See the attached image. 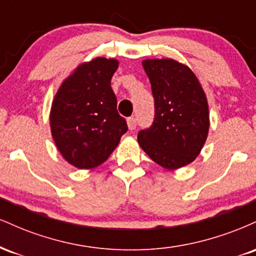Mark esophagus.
Segmentation results:
<instances>
[{"mask_svg":"<svg viewBox=\"0 0 256 256\" xmlns=\"http://www.w3.org/2000/svg\"><path fill=\"white\" fill-rule=\"evenodd\" d=\"M128 126L130 130H134L137 126V120L134 118V116H130V118H128Z\"/></svg>","mask_w":256,"mask_h":256,"instance_id":"1","label":"esophagus"}]
</instances>
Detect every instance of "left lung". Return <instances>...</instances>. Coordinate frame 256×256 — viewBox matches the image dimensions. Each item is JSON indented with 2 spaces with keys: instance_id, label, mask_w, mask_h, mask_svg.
<instances>
[{
  "instance_id": "obj_1",
  "label": "left lung",
  "mask_w": 256,
  "mask_h": 256,
  "mask_svg": "<svg viewBox=\"0 0 256 256\" xmlns=\"http://www.w3.org/2000/svg\"><path fill=\"white\" fill-rule=\"evenodd\" d=\"M152 84L155 116L150 128L138 132L149 158L167 170L189 165L201 152L210 128L204 91L194 72L172 58L143 60Z\"/></svg>"
}]
</instances>
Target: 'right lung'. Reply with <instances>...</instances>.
Listing matches in <instances>:
<instances>
[{"mask_svg":"<svg viewBox=\"0 0 256 256\" xmlns=\"http://www.w3.org/2000/svg\"><path fill=\"white\" fill-rule=\"evenodd\" d=\"M118 64L116 58H106L79 64L52 101V138L64 160L77 168L104 164L128 131L110 86Z\"/></svg>","mask_w":256,"mask_h":256,"instance_id":"right-lung-1","label":"right lung"}]
</instances>
